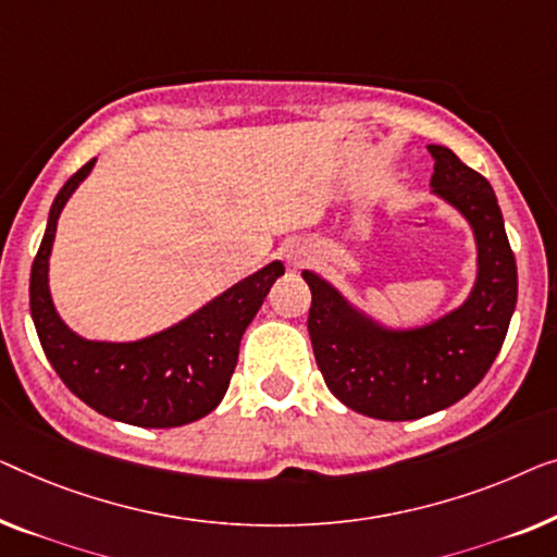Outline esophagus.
<instances>
[{"instance_id": "esophagus-1", "label": "esophagus", "mask_w": 557, "mask_h": 557, "mask_svg": "<svg viewBox=\"0 0 557 557\" xmlns=\"http://www.w3.org/2000/svg\"><path fill=\"white\" fill-rule=\"evenodd\" d=\"M305 260V257L302 255H293V264H300Z\"/></svg>"}]
</instances>
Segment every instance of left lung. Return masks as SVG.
<instances>
[{
    "label": "left lung",
    "mask_w": 557,
    "mask_h": 557,
    "mask_svg": "<svg viewBox=\"0 0 557 557\" xmlns=\"http://www.w3.org/2000/svg\"><path fill=\"white\" fill-rule=\"evenodd\" d=\"M429 153L434 191L469 219L480 247V277L459 310L421 331L386 333L356 315L327 282L302 272L320 373L335 398L371 419H421L465 398L495 363L517 302L515 255L490 182L449 148L429 146Z\"/></svg>",
    "instance_id": "1"
}]
</instances>
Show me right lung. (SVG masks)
Segmentation results:
<instances>
[{
  "label": "right lung",
  "instance_id": "1",
  "mask_svg": "<svg viewBox=\"0 0 557 557\" xmlns=\"http://www.w3.org/2000/svg\"><path fill=\"white\" fill-rule=\"evenodd\" d=\"M90 159L67 178L52 201L42 245L29 275V310L37 338L54 373L73 394L108 419L133 426L169 429L191 424L216 409L230 388L239 341L285 268L272 262L226 289L184 323L138 343H90L67 331L47 289L58 216L70 194L90 174Z\"/></svg>",
  "mask_w": 557,
  "mask_h": 557
}]
</instances>
